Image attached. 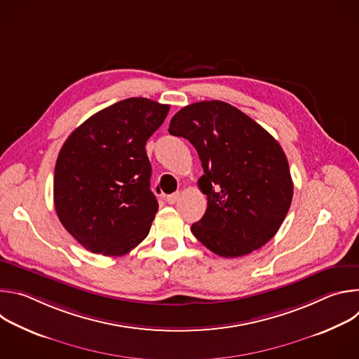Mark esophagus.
I'll use <instances>...</instances> for the list:
<instances>
[{"instance_id": "obj_1", "label": "esophagus", "mask_w": 359, "mask_h": 359, "mask_svg": "<svg viewBox=\"0 0 359 359\" xmlns=\"http://www.w3.org/2000/svg\"><path fill=\"white\" fill-rule=\"evenodd\" d=\"M179 197H180V193L176 191V193H173V194H169V196L166 197V201H168L169 204H175V203L179 200Z\"/></svg>"}]
</instances>
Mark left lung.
<instances>
[{"mask_svg": "<svg viewBox=\"0 0 359 359\" xmlns=\"http://www.w3.org/2000/svg\"><path fill=\"white\" fill-rule=\"evenodd\" d=\"M169 133L197 150L208 194L204 216L191 224L194 237L222 257H241L270 241L292 200L288 161L280 143L257 122L222 100L180 109Z\"/></svg>", "mask_w": 359, "mask_h": 359, "instance_id": "left-lung-1", "label": "left lung"}]
</instances>
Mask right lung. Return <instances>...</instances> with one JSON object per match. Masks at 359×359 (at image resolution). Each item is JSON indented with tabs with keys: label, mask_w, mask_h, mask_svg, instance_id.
I'll return each instance as SVG.
<instances>
[{
	"label": "right lung",
	"mask_w": 359,
	"mask_h": 359,
	"mask_svg": "<svg viewBox=\"0 0 359 359\" xmlns=\"http://www.w3.org/2000/svg\"><path fill=\"white\" fill-rule=\"evenodd\" d=\"M169 105L129 97L99 111L62 144L54 173L60 222L86 250L123 255L142 243L159 209L146 142Z\"/></svg>",
	"instance_id": "1"
}]
</instances>
